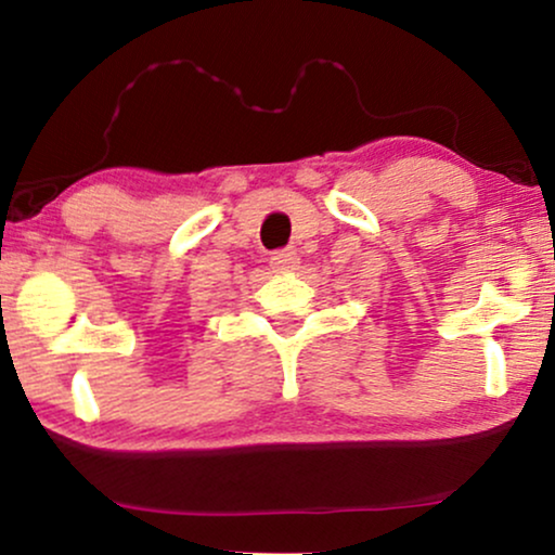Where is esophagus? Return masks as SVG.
Instances as JSON below:
<instances>
[{
  "label": "esophagus",
  "instance_id": "1",
  "mask_svg": "<svg viewBox=\"0 0 555 555\" xmlns=\"http://www.w3.org/2000/svg\"><path fill=\"white\" fill-rule=\"evenodd\" d=\"M270 264L275 272H291L298 268V257H295L293 249H280V253L270 257Z\"/></svg>",
  "mask_w": 555,
  "mask_h": 555
}]
</instances>
